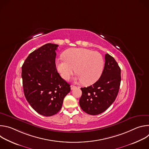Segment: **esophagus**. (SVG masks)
<instances>
[{
	"label": "esophagus",
	"mask_w": 149,
	"mask_h": 149,
	"mask_svg": "<svg viewBox=\"0 0 149 149\" xmlns=\"http://www.w3.org/2000/svg\"><path fill=\"white\" fill-rule=\"evenodd\" d=\"M77 88V87L76 86H73V85H71V89L72 90H74V89H75V88Z\"/></svg>",
	"instance_id": "1"
}]
</instances>
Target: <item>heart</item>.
Segmentation results:
<instances>
[{"instance_id":"1","label":"heart","mask_w":149,"mask_h":149,"mask_svg":"<svg viewBox=\"0 0 149 149\" xmlns=\"http://www.w3.org/2000/svg\"><path fill=\"white\" fill-rule=\"evenodd\" d=\"M63 57L56 62L57 70L63 79H69L75 68L77 79L88 86L97 81L102 73L104 61L97 51L83 48H71L64 52Z\"/></svg>"}]
</instances>
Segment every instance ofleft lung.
<instances>
[{
    "mask_svg": "<svg viewBox=\"0 0 149 149\" xmlns=\"http://www.w3.org/2000/svg\"><path fill=\"white\" fill-rule=\"evenodd\" d=\"M105 65L99 79L92 86L81 88L79 99L81 109L90 115L107 110L115 101L121 82V70L114 58L106 54Z\"/></svg>",
    "mask_w": 149,
    "mask_h": 149,
    "instance_id": "obj_1",
    "label": "left lung"
}]
</instances>
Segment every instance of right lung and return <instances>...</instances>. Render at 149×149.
Masks as SVG:
<instances>
[{
    "label": "right lung",
    "instance_id": "add662e5",
    "mask_svg": "<svg viewBox=\"0 0 149 149\" xmlns=\"http://www.w3.org/2000/svg\"><path fill=\"white\" fill-rule=\"evenodd\" d=\"M58 45L47 44L31 53L22 67L24 95L38 114L49 117L61 110L70 85L61 78L55 65Z\"/></svg>",
    "mask_w": 149,
    "mask_h": 149
}]
</instances>
